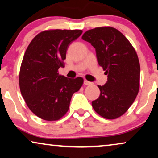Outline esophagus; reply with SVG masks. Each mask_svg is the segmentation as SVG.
<instances>
[{
  "label": "esophagus",
  "mask_w": 158,
  "mask_h": 158,
  "mask_svg": "<svg viewBox=\"0 0 158 158\" xmlns=\"http://www.w3.org/2000/svg\"><path fill=\"white\" fill-rule=\"evenodd\" d=\"M84 85H92V82H90V81H88L87 80H85V81H84Z\"/></svg>",
  "instance_id": "esophagus-1"
}]
</instances>
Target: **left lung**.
<instances>
[{
    "label": "left lung",
    "mask_w": 158,
    "mask_h": 158,
    "mask_svg": "<svg viewBox=\"0 0 158 158\" xmlns=\"http://www.w3.org/2000/svg\"><path fill=\"white\" fill-rule=\"evenodd\" d=\"M95 49L98 63L106 71L101 94L92 101L94 110L103 118H118L126 112L138 95L140 64L134 48L121 32L111 27L89 30L81 37Z\"/></svg>",
    "instance_id": "left-lung-1"
}]
</instances>
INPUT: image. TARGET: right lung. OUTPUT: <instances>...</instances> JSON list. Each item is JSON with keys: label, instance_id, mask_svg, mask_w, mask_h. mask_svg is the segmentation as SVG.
I'll list each match as a JSON object with an SVG mask.
<instances>
[{"label": "right lung", "instance_id": "obj_1", "mask_svg": "<svg viewBox=\"0 0 158 158\" xmlns=\"http://www.w3.org/2000/svg\"><path fill=\"white\" fill-rule=\"evenodd\" d=\"M81 30H50L38 34L26 49L19 71L21 94L27 106L39 118L58 120L69 109L73 94L83 79L59 75L64 67L69 45L80 36Z\"/></svg>", "mask_w": 158, "mask_h": 158}]
</instances>
